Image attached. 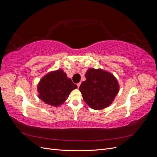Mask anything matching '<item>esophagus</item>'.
<instances>
[{"label":"esophagus","mask_w":157,"mask_h":157,"mask_svg":"<svg viewBox=\"0 0 157 157\" xmlns=\"http://www.w3.org/2000/svg\"><path fill=\"white\" fill-rule=\"evenodd\" d=\"M77 86H78V88H79V87H80V82L78 83V84H77Z\"/></svg>","instance_id":"34e87169"}]
</instances>
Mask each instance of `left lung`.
Listing matches in <instances>:
<instances>
[{
	"label": "left lung",
	"instance_id": "left-lung-1",
	"mask_svg": "<svg viewBox=\"0 0 157 157\" xmlns=\"http://www.w3.org/2000/svg\"><path fill=\"white\" fill-rule=\"evenodd\" d=\"M86 80L79 87L84 101L93 109L100 110L110 105L119 90L117 78L101 69H89Z\"/></svg>",
	"mask_w": 157,
	"mask_h": 157
}]
</instances>
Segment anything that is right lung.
Returning a JSON list of instances; mask_svg holds the SVG:
<instances>
[{
  "label": "right lung",
  "instance_id": "obj_1",
  "mask_svg": "<svg viewBox=\"0 0 157 157\" xmlns=\"http://www.w3.org/2000/svg\"><path fill=\"white\" fill-rule=\"evenodd\" d=\"M77 88L63 70L46 74L38 84L39 98L48 105L57 107L63 104L72 90Z\"/></svg>",
  "mask_w": 157,
  "mask_h": 157
}]
</instances>
